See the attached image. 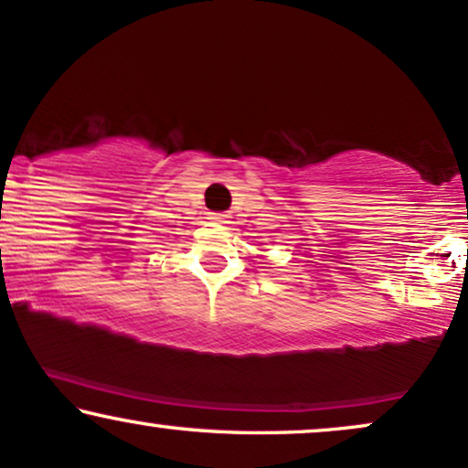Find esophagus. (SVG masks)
<instances>
[{
    "instance_id": "1",
    "label": "esophagus",
    "mask_w": 468,
    "mask_h": 468,
    "mask_svg": "<svg viewBox=\"0 0 468 468\" xmlns=\"http://www.w3.org/2000/svg\"><path fill=\"white\" fill-rule=\"evenodd\" d=\"M209 219L216 224H227V213H211Z\"/></svg>"
}]
</instances>
